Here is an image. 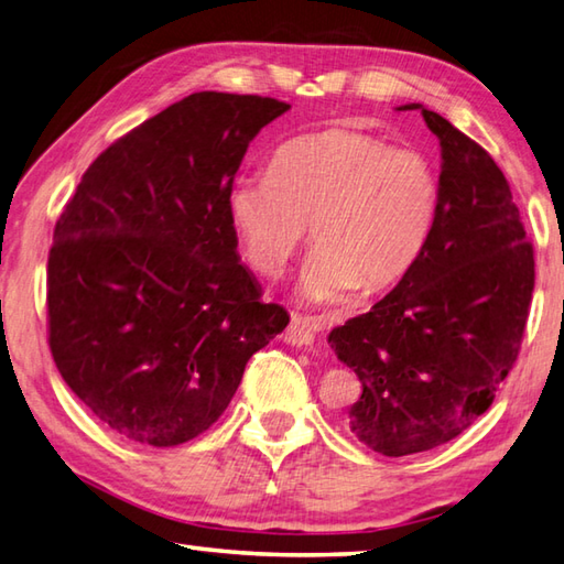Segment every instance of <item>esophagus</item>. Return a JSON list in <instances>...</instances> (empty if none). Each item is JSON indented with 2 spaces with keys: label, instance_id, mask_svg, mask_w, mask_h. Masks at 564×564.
Masks as SVG:
<instances>
[{
  "label": "esophagus",
  "instance_id": "esophagus-1",
  "mask_svg": "<svg viewBox=\"0 0 564 564\" xmlns=\"http://www.w3.org/2000/svg\"><path fill=\"white\" fill-rule=\"evenodd\" d=\"M283 341L291 344V346H310L315 341V334L310 329V319L301 317V315H293L291 317V325L285 327L283 332Z\"/></svg>",
  "mask_w": 564,
  "mask_h": 564
}]
</instances>
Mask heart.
I'll list each match as a JSON object with an SVG mask.
<instances>
[{"label":"heart","mask_w":564,"mask_h":564,"mask_svg":"<svg viewBox=\"0 0 564 564\" xmlns=\"http://www.w3.org/2000/svg\"><path fill=\"white\" fill-rule=\"evenodd\" d=\"M441 206L438 174L422 152L349 128L285 142L269 174L242 176L227 191V218L242 257L279 275L313 232L301 275L307 305H337L364 285H398L422 259Z\"/></svg>","instance_id":"1"}]
</instances>
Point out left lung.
Returning <instances> with one entry per match:
<instances>
[{
    "instance_id": "obj_1",
    "label": "left lung",
    "mask_w": 564,
    "mask_h": 564,
    "mask_svg": "<svg viewBox=\"0 0 564 564\" xmlns=\"http://www.w3.org/2000/svg\"><path fill=\"white\" fill-rule=\"evenodd\" d=\"M419 109L441 145L434 235L380 303L332 329L364 386L346 426L400 458L460 436L492 404L517 361L535 283L533 247L507 176L446 118Z\"/></svg>"
}]
</instances>
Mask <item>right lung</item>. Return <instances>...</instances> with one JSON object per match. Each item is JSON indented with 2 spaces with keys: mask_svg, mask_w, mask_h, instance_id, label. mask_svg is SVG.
Instances as JSON below:
<instances>
[{
  "mask_svg": "<svg viewBox=\"0 0 564 564\" xmlns=\"http://www.w3.org/2000/svg\"><path fill=\"white\" fill-rule=\"evenodd\" d=\"M291 106L198 91L104 150L55 225L47 332L59 376L128 441L170 448L227 410L289 325L239 261L227 191Z\"/></svg>",
  "mask_w": 564,
  "mask_h": 564,
  "instance_id": "right-lung-1",
  "label": "right lung"
}]
</instances>
